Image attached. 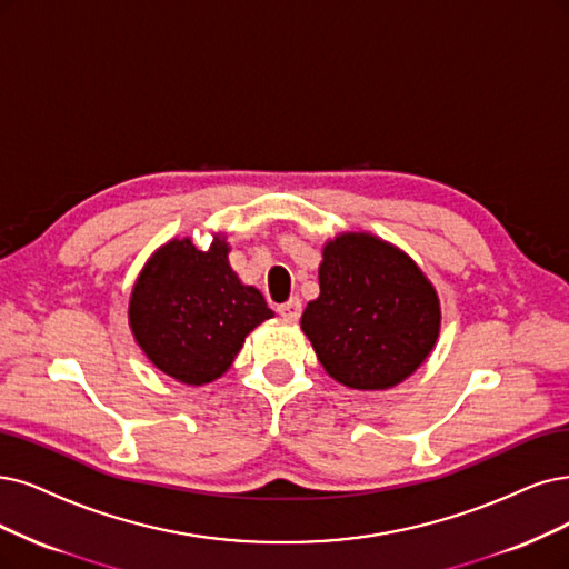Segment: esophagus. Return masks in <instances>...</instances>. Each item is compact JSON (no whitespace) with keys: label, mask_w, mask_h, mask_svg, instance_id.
<instances>
[{"label":"esophagus","mask_w":569,"mask_h":569,"mask_svg":"<svg viewBox=\"0 0 569 569\" xmlns=\"http://www.w3.org/2000/svg\"><path fill=\"white\" fill-rule=\"evenodd\" d=\"M277 311L281 313L286 321H298L302 317V302H300V298H290L288 302L279 305Z\"/></svg>","instance_id":"obj_1"}]
</instances>
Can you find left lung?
Returning a JSON list of instances; mask_svg holds the SVG:
<instances>
[{
    "mask_svg": "<svg viewBox=\"0 0 569 569\" xmlns=\"http://www.w3.org/2000/svg\"><path fill=\"white\" fill-rule=\"evenodd\" d=\"M319 286L300 326L332 380L380 391L427 361L440 332V302L401 248L345 231L323 246Z\"/></svg>",
    "mask_w": 569,
    "mask_h": 569,
    "instance_id": "obj_1",
    "label": "left lung"
}]
</instances>
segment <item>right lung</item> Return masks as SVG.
<instances>
[{
    "label": "right lung",
    "instance_id": "right-lung-1",
    "mask_svg": "<svg viewBox=\"0 0 569 569\" xmlns=\"http://www.w3.org/2000/svg\"><path fill=\"white\" fill-rule=\"evenodd\" d=\"M229 243L208 250L171 239L147 260L133 286L129 326L138 347L173 380L201 387L234 363L246 335L271 319L262 292L229 267Z\"/></svg>",
    "mask_w": 569,
    "mask_h": 569
}]
</instances>
